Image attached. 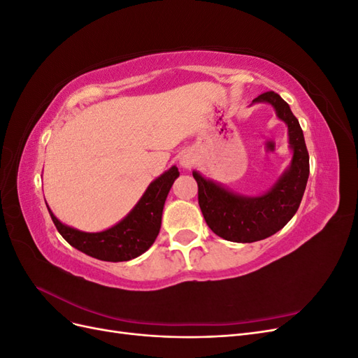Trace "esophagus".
<instances>
[{
  "label": "esophagus",
  "mask_w": 358,
  "mask_h": 358,
  "mask_svg": "<svg viewBox=\"0 0 358 358\" xmlns=\"http://www.w3.org/2000/svg\"><path fill=\"white\" fill-rule=\"evenodd\" d=\"M192 162H194V158H192V155L189 154V152H185V154H182L180 155V158H179V164H180V167L182 169H191V166H192Z\"/></svg>",
  "instance_id": "34e87169"
}]
</instances>
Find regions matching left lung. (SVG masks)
Masks as SVG:
<instances>
[{
	"label": "left lung",
	"mask_w": 358,
	"mask_h": 358,
	"mask_svg": "<svg viewBox=\"0 0 358 358\" xmlns=\"http://www.w3.org/2000/svg\"><path fill=\"white\" fill-rule=\"evenodd\" d=\"M267 103L288 127V143L292 150L289 166L262 196H243L206 179L194 170L199 185V204L209 229L225 241L251 243L278 233L296 215L309 178V154L297 117L287 101L273 91L258 95L252 104Z\"/></svg>",
	"instance_id": "obj_1"
}]
</instances>
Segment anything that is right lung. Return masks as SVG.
Masks as SVG:
<instances>
[{"label": "right lung", "mask_w": 358, "mask_h": 358, "mask_svg": "<svg viewBox=\"0 0 358 358\" xmlns=\"http://www.w3.org/2000/svg\"><path fill=\"white\" fill-rule=\"evenodd\" d=\"M179 176L176 166L149 183L134 208L113 227L99 233H86L62 224L49 209L59 234L73 248L101 262H128L152 246L161 229L164 203L173 182Z\"/></svg>", "instance_id": "add662e5"}]
</instances>
